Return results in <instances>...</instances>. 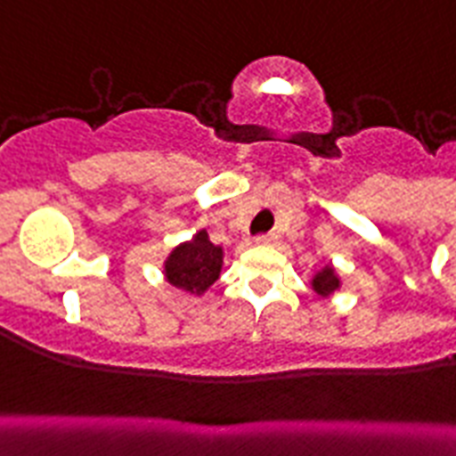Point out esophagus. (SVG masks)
Here are the masks:
<instances>
[{
  "label": "esophagus",
  "mask_w": 456,
  "mask_h": 456,
  "mask_svg": "<svg viewBox=\"0 0 456 456\" xmlns=\"http://www.w3.org/2000/svg\"><path fill=\"white\" fill-rule=\"evenodd\" d=\"M257 243H265V246H272V243H277V234H263V236H257Z\"/></svg>",
  "instance_id": "1"
}]
</instances>
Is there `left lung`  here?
Here are the masks:
<instances>
[{
	"label": "left lung",
	"instance_id": "1",
	"mask_svg": "<svg viewBox=\"0 0 456 456\" xmlns=\"http://www.w3.org/2000/svg\"><path fill=\"white\" fill-rule=\"evenodd\" d=\"M338 289H340V279L331 265H326L324 270H319L317 274L312 277V291L317 293L319 298H329V296L338 291Z\"/></svg>",
	"mask_w": 456,
	"mask_h": 456
}]
</instances>
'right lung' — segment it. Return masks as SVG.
I'll return each instance as SVG.
<instances>
[{"instance_id":"add662e5","label":"right lung","mask_w":456,"mask_h":456,"mask_svg":"<svg viewBox=\"0 0 456 456\" xmlns=\"http://www.w3.org/2000/svg\"><path fill=\"white\" fill-rule=\"evenodd\" d=\"M220 246L208 239L206 229H200L191 241L179 243L165 260V279L179 291L203 296L220 279L222 272Z\"/></svg>"}]
</instances>
